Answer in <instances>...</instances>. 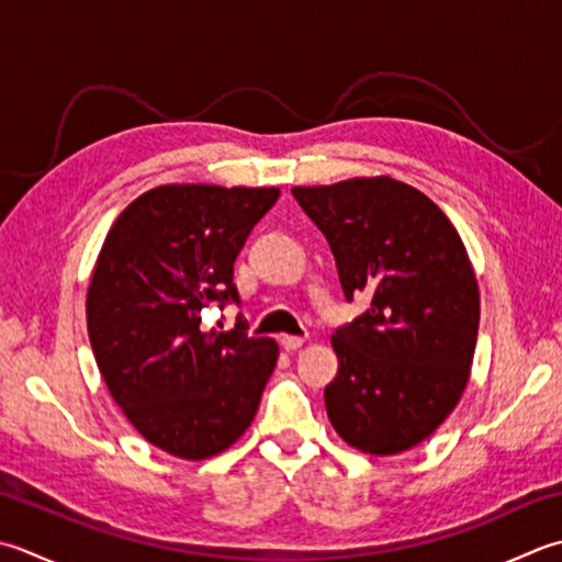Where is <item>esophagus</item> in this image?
Instances as JSON below:
<instances>
[{
	"label": "esophagus",
	"mask_w": 562,
	"mask_h": 562,
	"mask_svg": "<svg viewBox=\"0 0 562 562\" xmlns=\"http://www.w3.org/2000/svg\"><path fill=\"white\" fill-rule=\"evenodd\" d=\"M302 344H304L302 336H282L280 338V346L288 350V353H294L296 348H302Z\"/></svg>",
	"instance_id": "obj_1"
}]
</instances>
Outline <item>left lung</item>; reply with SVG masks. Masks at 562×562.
I'll return each mask as SVG.
<instances>
[{"label":"left lung","mask_w":562,"mask_h":562,"mask_svg":"<svg viewBox=\"0 0 562 562\" xmlns=\"http://www.w3.org/2000/svg\"><path fill=\"white\" fill-rule=\"evenodd\" d=\"M292 194L331 246L346 300L370 296L331 336L328 419L362 453L409 450L446 422L470 378L480 292L463 240L424 192L392 178Z\"/></svg>","instance_id":"obj_1"}]
</instances>
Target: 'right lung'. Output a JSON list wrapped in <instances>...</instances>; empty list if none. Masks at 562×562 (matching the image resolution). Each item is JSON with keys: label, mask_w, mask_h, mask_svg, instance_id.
<instances>
[{"label": "right lung", "mask_w": 562, "mask_h": 562, "mask_svg": "<svg viewBox=\"0 0 562 562\" xmlns=\"http://www.w3.org/2000/svg\"><path fill=\"white\" fill-rule=\"evenodd\" d=\"M278 187L162 184L109 228L87 290V334L114 402L148 443L204 460L258 412L278 344L202 331V310L240 302L234 262Z\"/></svg>", "instance_id": "obj_1"}]
</instances>
